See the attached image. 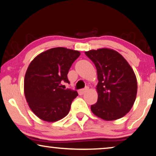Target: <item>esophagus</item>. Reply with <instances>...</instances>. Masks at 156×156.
I'll list each match as a JSON object with an SVG mask.
<instances>
[{
  "label": "esophagus",
  "instance_id": "obj_1",
  "mask_svg": "<svg viewBox=\"0 0 156 156\" xmlns=\"http://www.w3.org/2000/svg\"><path fill=\"white\" fill-rule=\"evenodd\" d=\"M88 90H89V87H86L85 89H80L79 90V94L80 95H82L83 94H85L86 92H87Z\"/></svg>",
  "mask_w": 156,
  "mask_h": 156
}]
</instances>
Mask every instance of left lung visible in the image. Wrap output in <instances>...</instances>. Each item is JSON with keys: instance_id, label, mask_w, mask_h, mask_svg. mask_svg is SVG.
<instances>
[{"instance_id": "obj_1", "label": "left lung", "mask_w": 156, "mask_h": 156, "mask_svg": "<svg viewBox=\"0 0 156 156\" xmlns=\"http://www.w3.org/2000/svg\"><path fill=\"white\" fill-rule=\"evenodd\" d=\"M96 67L98 101L91 106L97 117L115 120L129 112L136 100L137 81L129 64L118 52L99 48L85 52Z\"/></svg>"}]
</instances>
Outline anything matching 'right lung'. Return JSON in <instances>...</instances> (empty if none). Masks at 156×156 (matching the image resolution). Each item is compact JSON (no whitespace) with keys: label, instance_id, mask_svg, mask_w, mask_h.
<instances>
[{"label":"right lung","instance_id":"obj_1","mask_svg":"<svg viewBox=\"0 0 156 156\" xmlns=\"http://www.w3.org/2000/svg\"><path fill=\"white\" fill-rule=\"evenodd\" d=\"M80 55L78 51L62 47L51 48L38 55L29 64L24 81L27 102L41 119L56 122L68 114L76 91L61 88L69 83L67 74Z\"/></svg>","mask_w":156,"mask_h":156}]
</instances>
